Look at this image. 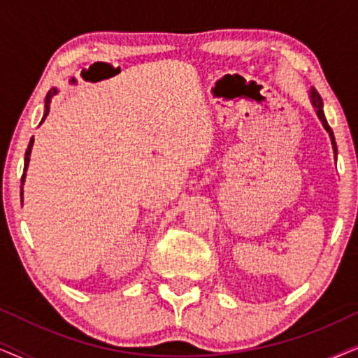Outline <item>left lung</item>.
I'll return each instance as SVG.
<instances>
[{
  "label": "left lung",
  "mask_w": 358,
  "mask_h": 358,
  "mask_svg": "<svg viewBox=\"0 0 358 358\" xmlns=\"http://www.w3.org/2000/svg\"><path fill=\"white\" fill-rule=\"evenodd\" d=\"M310 99H311L313 107H315V110H316L317 119L321 120L322 127H324L326 131H327V134H329V136H331V143H332V150H334V155H337V145H336L334 134H332L331 127H329V124H327V120H326V117H324V110H322V99H321L320 92H317V91L315 90V87H311V90H310Z\"/></svg>",
  "instance_id": "obj_1"
}]
</instances>
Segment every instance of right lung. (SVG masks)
Listing matches in <instances>:
<instances>
[{
	"instance_id": "right-lung-1",
	"label": "right lung",
	"mask_w": 358,
	"mask_h": 358,
	"mask_svg": "<svg viewBox=\"0 0 358 358\" xmlns=\"http://www.w3.org/2000/svg\"><path fill=\"white\" fill-rule=\"evenodd\" d=\"M58 92V90H55V87H53V90H50L48 91V94H47V97H45V112H43V119H42V122L45 120V117L48 115V110H50V101H52V97L55 96ZM41 122V124H42ZM32 146H34V138L29 141V146H27V150H26V158H24V174H22V184H24V178H26V171H27V166H29V161H31V151H32ZM22 189V187H21ZM21 195H22V192H21Z\"/></svg>"
}]
</instances>
